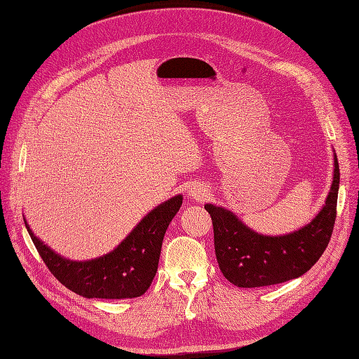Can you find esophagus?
<instances>
[{"label": "esophagus", "mask_w": 359, "mask_h": 359, "mask_svg": "<svg viewBox=\"0 0 359 359\" xmlns=\"http://www.w3.org/2000/svg\"><path fill=\"white\" fill-rule=\"evenodd\" d=\"M187 194L190 196V199L203 201V199H206V197H208V190L201 184H194V185H191V187H189Z\"/></svg>", "instance_id": "34e87169"}]
</instances>
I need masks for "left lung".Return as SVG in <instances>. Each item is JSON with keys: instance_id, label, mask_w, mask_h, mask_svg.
Wrapping results in <instances>:
<instances>
[{"instance_id": "obj_1", "label": "left lung", "mask_w": 359, "mask_h": 359, "mask_svg": "<svg viewBox=\"0 0 359 359\" xmlns=\"http://www.w3.org/2000/svg\"><path fill=\"white\" fill-rule=\"evenodd\" d=\"M340 169L334 154V175L325 205L316 217L282 236H264L227 209L206 203L214 226V245L219 270L233 285L258 288L304 275L324 254L334 229Z\"/></svg>"}]
</instances>
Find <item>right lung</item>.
I'll return each mask as SVG.
<instances>
[{
  "mask_svg": "<svg viewBox=\"0 0 359 359\" xmlns=\"http://www.w3.org/2000/svg\"><path fill=\"white\" fill-rule=\"evenodd\" d=\"M182 196L156 206L114 251L88 262H72L48 248L29 229V236L53 276L86 299H135L142 295L156 276L162 242L169 222L180 211Z\"/></svg>",
  "mask_w": 359,
  "mask_h": 359,
  "instance_id": "1",
  "label": "right lung"
}]
</instances>
